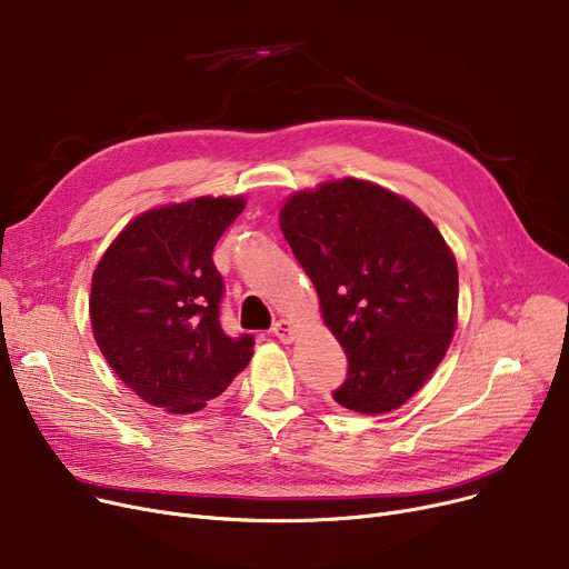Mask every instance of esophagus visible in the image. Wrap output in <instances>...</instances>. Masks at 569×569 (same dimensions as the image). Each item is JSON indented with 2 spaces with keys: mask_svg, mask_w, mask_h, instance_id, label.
<instances>
[{
  "mask_svg": "<svg viewBox=\"0 0 569 569\" xmlns=\"http://www.w3.org/2000/svg\"><path fill=\"white\" fill-rule=\"evenodd\" d=\"M272 335L283 341V343H290L295 339V325L290 320H277L272 325Z\"/></svg>",
  "mask_w": 569,
  "mask_h": 569,
  "instance_id": "34e87169",
  "label": "esophagus"
}]
</instances>
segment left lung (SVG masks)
<instances>
[{"mask_svg":"<svg viewBox=\"0 0 569 569\" xmlns=\"http://www.w3.org/2000/svg\"><path fill=\"white\" fill-rule=\"evenodd\" d=\"M279 223L348 357L335 401L367 415L403 406L457 327V260L438 228L406 198L352 177L295 193Z\"/></svg>","mask_w":569,"mask_h":569,"instance_id":"left-lung-1","label":"left lung"}]
</instances>
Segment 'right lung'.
<instances>
[{
    "label": "right lung",
    "mask_w": 569,
    "mask_h": 569,
    "mask_svg": "<svg viewBox=\"0 0 569 569\" xmlns=\"http://www.w3.org/2000/svg\"><path fill=\"white\" fill-rule=\"evenodd\" d=\"M244 198L202 196L133 219L97 264L94 339L110 369L147 403L189 415L244 371L253 337L221 327L223 277L212 260Z\"/></svg>",
    "instance_id": "1"
}]
</instances>
